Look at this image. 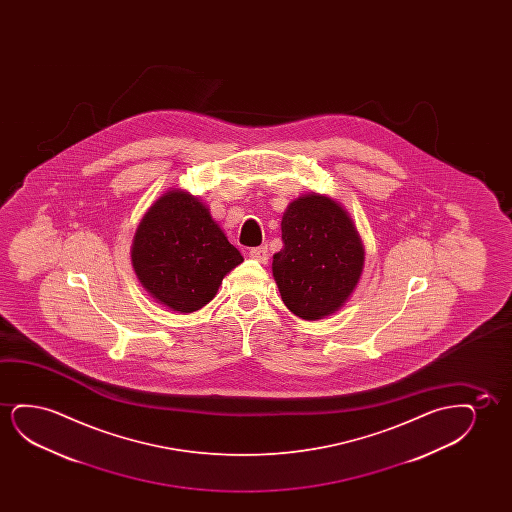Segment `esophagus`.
<instances>
[{
    "mask_svg": "<svg viewBox=\"0 0 512 512\" xmlns=\"http://www.w3.org/2000/svg\"><path fill=\"white\" fill-rule=\"evenodd\" d=\"M248 255H250V259L257 260V262H260V264H267V259H269L266 246H260V248H252Z\"/></svg>",
    "mask_w": 512,
    "mask_h": 512,
    "instance_id": "1",
    "label": "esophagus"
}]
</instances>
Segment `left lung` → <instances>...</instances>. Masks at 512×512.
<instances>
[{
	"label": "left lung",
	"mask_w": 512,
	"mask_h": 512,
	"mask_svg": "<svg viewBox=\"0 0 512 512\" xmlns=\"http://www.w3.org/2000/svg\"><path fill=\"white\" fill-rule=\"evenodd\" d=\"M283 248L273 276L281 299L302 320H322L343 308L364 271L365 250L343 204L308 192L281 218Z\"/></svg>",
	"instance_id": "1"
}]
</instances>
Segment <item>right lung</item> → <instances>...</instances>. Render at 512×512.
<instances>
[{
    "label": "right lung",
    "instance_id": "1",
    "mask_svg": "<svg viewBox=\"0 0 512 512\" xmlns=\"http://www.w3.org/2000/svg\"><path fill=\"white\" fill-rule=\"evenodd\" d=\"M134 273L148 295L176 313H194L243 262L210 208L189 190L169 189L141 218L131 246Z\"/></svg>",
    "mask_w": 512,
    "mask_h": 512
}]
</instances>
